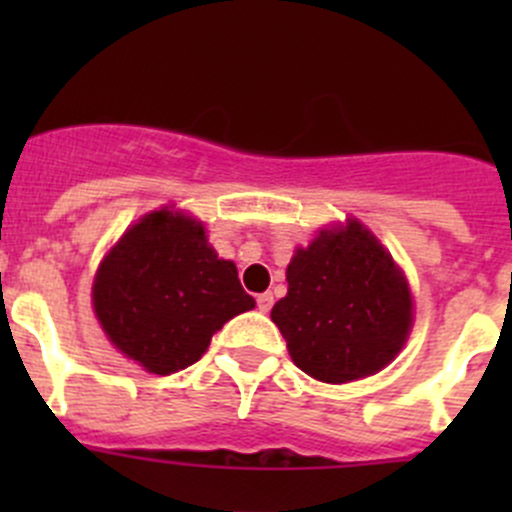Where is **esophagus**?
<instances>
[{"mask_svg": "<svg viewBox=\"0 0 512 512\" xmlns=\"http://www.w3.org/2000/svg\"><path fill=\"white\" fill-rule=\"evenodd\" d=\"M272 304H275V297H272L270 292H265V294H260V297H257V309H260L262 314L270 312Z\"/></svg>", "mask_w": 512, "mask_h": 512, "instance_id": "1", "label": "esophagus"}]
</instances>
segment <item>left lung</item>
Masks as SVG:
<instances>
[{
    "mask_svg": "<svg viewBox=\"0 0 512 512\" xmlns=\"http://www.w3.org/2000/svg\"><path fill=\"white\" fill-rule=\"evenodd\" d=\"M272 307L294 364L324 384L384 369L406 344L414 299L404 272L359 220L324 227L287 265Z\"/></svg>",
    "mask_w": 512,
    "mask_h": 512,
    "instance_id": "8db88e82",
    "label": "left lung"
}]
</instances>
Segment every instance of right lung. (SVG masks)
<instances>
[{"label": "right lung", "mask_w": 512, "mask_h": 512, "mask_svg": "<svg viewBox=\"0 0 512 512\" xmlns=\"http://www.w3.org/2000/svg\"><path fill=\"white\" fill-rule=\"evenodd\" d=\"M91 299L113 347L160 376L195 364L225 322L255 307L203 223L168 208L123 232L98 265Z\"/></svg>", "instance_id": "obj_1"}]
</instances>
